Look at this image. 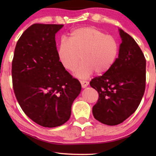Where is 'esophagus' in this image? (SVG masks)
I'll return each mask as SVG.
<instances>
[{"label": "esophagus", "mask_w": 156, "mask_h": 156, "mask_svg": "<svg viewBox=\"0 0 156 156\" xmlns=\"http://www.w3.org/2000/svg\"><path fill=\"white\" fill-rule=\"evenodd\" d=\"M80 82H81V84H82V87H83V88H85V87H87L89 84V82H87V81L82 80Z\"/></svg>", "instance_id": "esophagus-1"}]
</instances>
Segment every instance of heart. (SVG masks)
I'll return each instance as SVG.
<instances>
[{"label":"heart","instance_id":"1","mask_svg":"<svg viewBox=\"0 0 156 156\" xmlns=\"http://www.w3.org/2000/svg\"><path fill=\"white\" fill-rule=\"evenodd\" d=\"M119 52V44L114 36L94 27H83L72 32L69 41L62 40L57 54L63 67L70 72L76 69L81 57L82 62L76 76L86 79L94 71L99 74L109 70Z\"/></svg>","mask_w":156,"mask_h":156}]
</instances>
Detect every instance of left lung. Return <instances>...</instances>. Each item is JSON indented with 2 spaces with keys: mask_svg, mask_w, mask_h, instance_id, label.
<instances>
[{
  "mask_svg": "<svg viewBox=\"0 0 156 156\" xmlns=\"http://www.w3.org/2000/svg\"><path fill=\"white\" fill-rule=\"evenodd\" d=\"M119 32L122 42L119 57L109 70L89 83L99 94L94 117L108 126L121 123L136 112L146 88L144 53L131 35L121 29Z\"/></svg>",
  "mask_w": 156,
  "mask_h": 156,
  "instance_id": "left-lung-1",
  "label": "left lung"
}]
</instances>
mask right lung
I'll return each mask as SVG.
<instances>
[{"label":"right lung","mask_w":156,"mask_h":156,"mask_svg":"<svg viewBox=\"0 0 156 156\" xmlns=\"http://www.w3.org/2000/svg\"><path fill=\"white\" fill-rule=\"evenodd\" d=\"M64 25L35 23L22 34L12 61V81L19 105L42 126L57 127L71 116L82 86L59 61L55 34Z\"/></svg>","instance_id":"1"}]
</instances>
